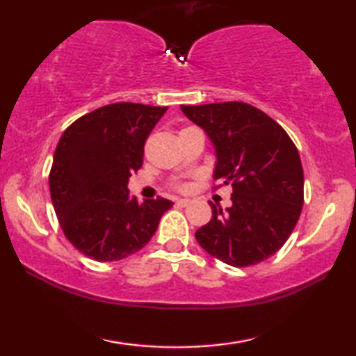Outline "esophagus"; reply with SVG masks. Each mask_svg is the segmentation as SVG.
<instances>
[{
	"label": "esophagus",
	"mask_w": 356,
	"mask_h": 356,
	"mask_svg": "<svg viewBox=\"0 0 356 356\" xmlns=\"http://www.w3.org/2000/svg\"><path fill=\"white\" fill-rule=\"evenodd\" d=\"M191 201L190 200H186V197H184V200H177V206H180V207H186L188 206Z\"/></svg>",
	"instance_id": "34e87169"
}]
</instances>
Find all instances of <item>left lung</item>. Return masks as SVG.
<instances>
[{
  "label": "left lung",
  "instance_id": "8db88e82",
  "mask_svg": "<svg viewBox=\"0 0 356 356\" xmlns=\"http://www.w3.org/2000/svg\"><path fill=\"white\" fill-rule=\"evenodd\" d=\"M180 110L206 131L215 149L213 179L232 185V206L212 204V220L196 231L210 256L250 267L273 256L291 237L303 207V168L286 130L242 102Z\"/></svg>",
  "mask_w": 356,
  "mask_h": 356
}]
</instances>
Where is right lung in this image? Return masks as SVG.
Here are the masks:
<instances>
[{
  "instance_id": "add662e5",
  "label": "right lung",
  "mask_w": 356,
  "mask_h": 356,
  "mask_svg": "<svg viewBox=\"0 0 356 356\" xmlns=\"http://www.w3.org/2000/svg\"><path fill=\"white\" fill-rule=\"evenodd\" d=\"M168 106L113 104L75 120L53 156L50 195L64 236L84 256L113 262L149 243L172 201L143 204L129 179L143 165L144 143Z\"/></svg>"
}]
</instances>
